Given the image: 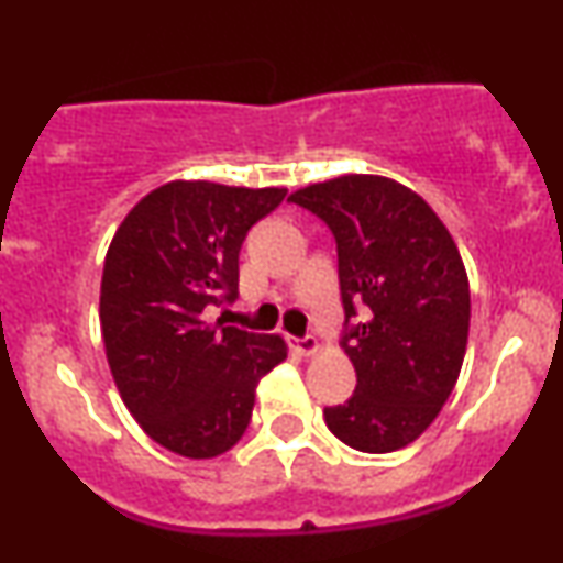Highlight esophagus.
I'll return each mask as SVG.
<instances>
[{
	"instance_id": "esophagus-1",
	"label": "esophagus",
	"mask_w": 563,
	"mask_h": 563,
	"mask_svg": "<svg viewBox=\"0 0 563 563\" xmlns=\"http://www.w3.org/2000/svg\"><path fill=\"white\" fill-rule=\"evenodd\" d=\"M294 349L303 357H309V354H314L320 349V341L314 339V335H307V339H294Z\"/></svg>"
}]
</instances>
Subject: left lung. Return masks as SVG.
<instances>
[{
    "mask_svg": "<svg viewBox=\"0 0 563 563\" xmlns=\"http://www.w3.org/2000/svg\"><path fill=\"white\" fill-rule=\"evenodd\" d=\"M288 200L328 224L339 249L346 357L357 389L325 423L360 452L402 450L434 423L461 376L471 290L450 230L410 187L344 174Z\"/></svg>",
    "mask_w": 563,
    "mask_h": 563,
    "instance_id": "left-lung-1",
    "label": "left lung"
}]
</instances>
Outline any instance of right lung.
Wrapping results in <instances>:
<instances>
[{
  "mask_svg": "<svg viewBox=\"0 0 563 563\" xmlns=\"http://www.w3.org/2000/svg\"><path fill=\"white\" fill-rule=\"evenodd\" d=\"M286 187L174 179L124 217L106 254L100 325L121 399L153 442L217 457L245 434L256 384L288 357L280 335L209 322L238 294L251 224Z\"/></svg>",
  "mask_w": 563,
  "mask_h": 563,
  "instance_id": "1",
  "label": "right lung"
}]
</instances>
